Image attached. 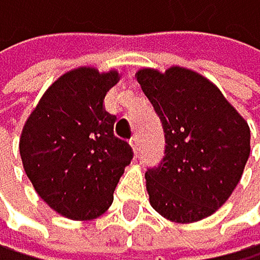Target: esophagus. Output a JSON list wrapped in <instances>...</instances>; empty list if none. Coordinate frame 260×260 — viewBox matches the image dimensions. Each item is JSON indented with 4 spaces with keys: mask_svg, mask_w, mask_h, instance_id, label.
Instances as JSON below:
<instances>
[{
    "mask_svg": "<svg viewBox=\"0 0 260 260\" xmlns=\"http://www.w3.org/2000/svg\"><path fill=\"white\" fill-rule=\"evenodd\" d=\"M129 143H131V146H133V151L138 155V151H139V141H138V136H133L131 139H129Z\"/></svg>",
    "mask_w": 260,
    "mask_h": 260,
    "instance_id": "esophagus-1",
    "label": "esophagus"
}]
</instances>
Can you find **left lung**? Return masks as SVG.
Instances as JSON below:
<instances>
[{"label": "left lung", "mask_w": 260, "mask_h": 260, "mask_svg": "<svg viewBox=\"0 0 260 260\" xmlns=\"http://www.w3.org/2000/svg\"><path fill=\"white\" fill-rule=\"evenodd\" d=\"M136 78L165 133V156L145 175L151 208L175 223L211 216L244 174L249 124L196 71L145 68Z\"/></svg>", "instance_id": "8db88e82"}]
</instances>
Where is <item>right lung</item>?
<instances>
[{"label":"right lung","instance_id":"right-lung-1","mask_svg":"<svg viewBox=\"0 0 260 260\" xmlns=\"http://www.w3.org/2000/svg\"><path fill=\"white\" fill-rule=\"evenodd\" d=\"M117 81V71H68L49 86L23 126L25 174L44 201L70 219L85 221L107 211L133 160V148L115 138V115L104 105Z\"/></svg>","mask_w":260,"mask_h":260}]
</instances>
